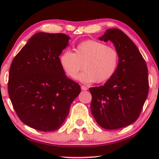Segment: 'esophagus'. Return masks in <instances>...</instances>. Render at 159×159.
Segmentation results:
<instances>
[{
  "instance_id": "obj_1",
  "label": "esophagus",
  "mask_w": 159,
  "mask_h": 159,
  "mask_svg": "<svg viewBox=\"0 0 159 159\" xmlns=\"http://www.w3.org/2000/svg\"><path fill=\"white\" fill-rule=\"evenodd\" d=\"M81 89H82V90H88V88H87V87L84 86V85H82V86H81Z\"/></svg>"
}]
</instances>
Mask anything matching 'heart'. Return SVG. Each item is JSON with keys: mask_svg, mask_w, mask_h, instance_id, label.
Segmentation results:
<instances>
[{"mask_svg": "<svg viewBox=\"0 0 159 159\" xmlns=\"http://www.w3.org/2000/svg\"><path fill=\"white\" fill-rule=\"evenodd\" d=\"M60 65L65 74L76 79L82 69L84 71L78 79L84 83H103L110 80L119 64V53L114 48L107 46L96 40H86L79 43L75 52L66 51L61 54Z\"/></svg>", "mask_w": 159, "mask_h": 159, "instance_id": "heart-1", "label": "heart"}]
</instances>
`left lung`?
I'll list each match as a JSON object with an SVG mask.
<instances>
[{"mask_svg":"<svg viewBox=\"0 0 159 159\" xmlns=\"http://www.w3.org/2000/svg\"><path fill=\"white\" fill-rule=\"evenodd\" d=\"M99 40L111 41L119 59L114 75L104 85L89 89L91 112L101 127L119 129L140 116L148 94V67L135 44L121 30L108 29Z\"/></svg>","mask_w":159,"mask_h":159,"instance_id":"left-lung-1","label":"left lung"}]
</instances>
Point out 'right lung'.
<instances>
[{
  "instance_id": "right-lung-1",
  "label": "right lung",
  "mask_w": 159,
  "mask_h": 159,
  "mask_svg": "<svg viewBox=\"0 0 159 159\" xmlns=\"http://www.w3.org/2000/svg\"><path fill=\"white\" fill-rule=\"evenodd\" d=\"M70 39L62 33L38 32L11 64L8 92L19 119L43 132L58 129L80 93L79 84L65 75L59 56Z\"/></svg>"
}]
</instances>
